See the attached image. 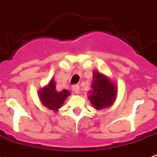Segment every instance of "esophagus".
<instances>
[{"instance_id": "1", "label": "esophagus", "mask_w": 157, "mask_h": 157, "mask_svg": "<svg viewBox=\"0 0 157 157\" xmlns=\"http://www.w3.org/2000/svg\"><path fill=\"white\" fill-rule=\"evenodd\" d=\"M71 90H72V91H73L75 94H78L79 90H80V86H79V85H74V86H72V87H71Z\"/></svg>"}]
</instances>
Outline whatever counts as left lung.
<instances>
[{"instance_id":"obj_1","label":"left lung","mask_w":157,"mask_h":157,"mask_svg":"<svg viewBox=\"0 0 157 157\" xmlns=\"http://www.w3.org/2000/svg\"><path fill=\"white\" fill-rule=\"evenodd\" d=\"M91 88L92 90L89 99L96 109L108 107L113 103L117 95V90L107 76L94 71Z\"/></svg>"}]
</instances>
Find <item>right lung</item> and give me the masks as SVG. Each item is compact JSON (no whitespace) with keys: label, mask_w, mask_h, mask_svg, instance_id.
Instances as JSON below:
<instances>
[{"label":"right lung","mask_w":157,"mask_h":157,"mask_svg":"<svg viewBox=\"0 0 157 157\" xmlns=\"http://www.w3.org/2000/svg\"><path fill=\"white\" fill-rule=\"evenodd\" d=\"M55 87V82L54 80H51L47 86L39 91V95L43 105L54 111H57L59 107H61L65 99L70 94L68 90H63L57 91Z\"/></svg>","instance_id":"right-lung-1"}]
</instances>
